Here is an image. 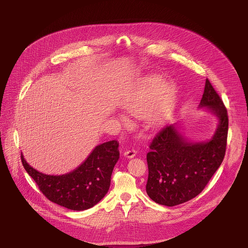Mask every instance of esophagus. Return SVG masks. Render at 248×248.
<instances>
[{
    "mask_svg": "<svg viewBox=\"0 0 248 248\" xmlns=\"http://www.w3.org/2000/svg\"><path fill=\"white\" fill-rule=\"evenodd\" d=\"M124 155L126 157V158H133L135 155H136V151L134 149H129V150H126L124 151Z\"/></svg>",
    "mask_w": 248,
    "mask_h": 248,
    "instance_id": "esophagus-1",
    "label": "esophagus"
}]
</instances>
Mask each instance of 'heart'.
<instances>
[{"mask_svg": "<svg viewBox=\"0 0 248 248\" xmlns=\"http://www.w3.org/2000/svg\"><path fill=\"white\" fill-rule=\"evenodd\" d=\"M175 85L159 77L147 78L135 94L124 103V109L135 118H143L151 126L162 124L170 114L175 101ZM127 123L125 117H120Z\"/></svg>", "mask_w": 248, "mask_h": 248, "instance_id": "heart-1", "label": "heart"}]
</instances>
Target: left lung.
Returning a JSON list of instances; mask_svg holds the SVG:
<instances>
[{"mask_svg":"<svg viewBox=\"0 0 248 248\" xmlns=\"http://www.w3.org/2000/svg\"><path fill=\"white\" fill-rule=\"evenodd\" d=\"M199 107L209 109L219 119L218 127L210 140L187 142L175 124H170L156 134L149 145L146 192L158 204L171 207L197 196L224 160L228 111L208 79Z\"/></svg>","mask_w":248,"mask_h":248,"instance_id":"8db88e82","label":"left lung"}]
</instances>
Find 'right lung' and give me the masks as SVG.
<instances>
[{"label":"right lung","mask_w":248,"mask_h":248,"mask_svg":"<svg viewBox=\"0 0 248 248\" xmlns=\"http://www.w3.org/2000/svg\"><path fill=\"white\" fill-rule=\"evenodd\" d=\"M20 158L47 199L70 210L83 211L96 205L108 192L120 151L117 140L100 144L78 169L62 175L42 173L28 165L22 154Z\"/></svg>","instance_id":"obj_1"}]
</instances>
